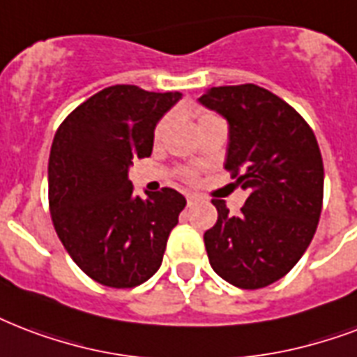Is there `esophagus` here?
Returning a JSON list of instances; mask_svg holds the SVG:
<instances>
[{"mask_svg": "<svg viewBox=\"0 0 357 357\" xmlns=\"http://www.w3.org/2000/svg\"><path fill=\"white\" fill-rule=\"evenodd\" d=\"M195 202H197V198L190 197V195H189V197H187V206H192Z\"/></svg>", "mask_w": 357, "mask_h": 357, "instance_id": "esophagus-1", "label": "esophagus"}]
</instances>
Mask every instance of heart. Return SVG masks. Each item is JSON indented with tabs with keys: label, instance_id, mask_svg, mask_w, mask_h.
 <instances>
[{
	"label": "heart",
	"instance_id": "b5f03b06",
	"mask_svg": "<svg viewBox=\"0 0 357 357\" xmlns=\"http://www.w3.org/2000/svg\"><path fill=\"white\" fill-rule=\"evenodd\" d=\"M208 118H211V116H209V114H204L202 118H200V121H204V119H208ZM167 121H168V119L165 118V119H162V121H160L159 125H157V129H155V135L159 136L160 132H162V130H165V127H167Z\"/></svg>",
	"mask_w": 357,
	"mask_h": 357
}]
</instances>
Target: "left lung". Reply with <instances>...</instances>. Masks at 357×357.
Returning a JSON list of instances; mask_svg holds the SVG:
<instances>
[{"label":"left lung","instance_id":"obj_1","mask_svg":"<svg viewBox=\"0 0 357 357\" xmlns=\"http://www.w3.org/2000/svg\"><path fill=\"white\" fill-rule=\"evenodd\" d=\"M198 102L228 121L225 168L249 192L239 215L213 200L219 217L204 234L209 264L234 287H268L298 264L317 232L324 197L317 136L292 106L255 84L209 88Z\"/></svg>","mask_w":357,"mask_h":357}]
</instances>
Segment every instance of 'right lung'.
Masks as SVG:
<instances>
[{
  "mask_svg": "<svg viewBox=\"0 0 357 357\" xmlns=\"http://www.w3.org/2000/svg\"><path fill=\"white\" fill-rule=\"evenodd\" d=\"M181 99L138 86H110L65 118L48 159V204L58 238L93 281L132 288L160 268L185 197L132 192V159L149 157L155 127Z\"/></svg>",
  "mask_w": 357,
  "mask_h": 357,
  "instance_id": "add662e5",
  "label": "right lung"
}]
</instances>
